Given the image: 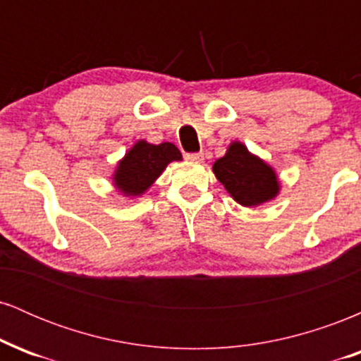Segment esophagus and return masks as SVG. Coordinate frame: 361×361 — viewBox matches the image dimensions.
Listing matches in <instances>:
<instances>
[{
	"mask_svg": "<svg viewBox=\"0 0 361 361\" xmlns=\"http://www.w3.org/2000/svg\"><path fill=\"white\" fill-rule=\"evenodd\" d=\"M186 161H193V163H202L204 161V154L202 152H190V154H185Z\"/></svg>",
	"mask_w": 361,
	"mask_h": 361,
	"instance_id": "esophagus-1",
	"label": "esophagus"
}]
</instances>
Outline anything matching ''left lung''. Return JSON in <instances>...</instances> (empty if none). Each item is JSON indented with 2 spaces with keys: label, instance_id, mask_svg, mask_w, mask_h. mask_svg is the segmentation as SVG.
Wrapping results in <instances>:
<instances>
[{
  "label": "left lung",
  "instance_id": "1",
  "mask_svg": "<svg viewBox=\"0 0 361 361\" xmlns=\"http://www.w3.org/2000/svg\"><path fill=\"white\" fill-rule=\"evenodd\" d=\"M215 178L243 207H258L275 200L280 193L276 171L259 156L252 154L241 140L229 144L226 154L214 163Z\"/></svg>",
  "mask_w": 361,
  "mask_h": 361
}]
</instances>
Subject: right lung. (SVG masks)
<instances>
[{
    "mask_svg": "<svg viewBox=\"0 0 361 361\" xmlns=\"http://www.w3.org/2000/svg\"><path fill=\"white\" fill-rule=\"evenodd\" d=\"M181 152L171 142L151 144L139 139L115 166L111 181L115 190L128 198H139L151 188L173 161H181Z\"/></svg>",
    "mask_w": 361,
    "mask_h": 361,
    "instance_id": "right-lung-1",
    "label": "right lung"
}]
</instances>
